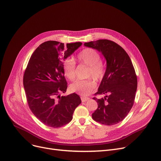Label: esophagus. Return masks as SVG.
Returning a JSON list of instances; mask_svg holds the SVG:
<instances>
[{"mask_svg": "<svg viewBox=\"0 0 161 161\" xmlns=\"http://www.w3.org/2000/svg\"><path fill=\"white\" fill-rule=\"evenodd\" d=\"M89 99V97H81V102H86Z\"/></svg>", "mask_w": 161, "mask_h": 161, "instance_id": "34e87169", "label": "esophagus"}]
</instances>
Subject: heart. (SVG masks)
<instances>
[{
    "instance_id": "obj_1",
    "label": "heart",
    "mask_w": 161,
    "mask_h": 161,
    "mask_svg": "<svg viewBox=\"0 0 161 161\" xmlns=\"http://www.w3.org/2000/svg\"><path fill=\"white\" fill-rule=\"evenodd\" d=\"M78 60L81 65L87 67L86 78H92L97 82H99L104 78L106 69L101 61V54L92 48H86L78 54ZM64 75L70 81L75 78V62L72 58L65 60L62 64ZM96 87V83L92 78L85 80H77L69 86L70 90L81 95H87L92 92Z\"/></svg>"
}]
</instances>
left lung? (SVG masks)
<instances>
[{"label": "left lung", "instance_id": "left-lung-1", "mask_svg": "<svg viewBox=\"0 0 161 161\" xmlns=\"http://www.w3.org/2000/svg\"><path fill=\"white\" fill-rule=\"evenodd\" d=\"M84 45L101 52L107 60L105 75L95 94L105 97L93 98L98 104L93 119L104 125L116 124L124 119L134 105L137 87L134 67L127 53L113 41L99 39Z\"/></svg>", "mask_w": 161, "mask_h": 161}]
</instances>
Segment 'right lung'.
<instances>
[{"mask_svg": "<svg viewBox=\"0 0 161 161\" xmlns=\"http://www.w3.org/2000/svg\"><path fill=\"white\" fill-rule=\"evenodd\" d=\"M82 43H64L48 41L31 54L24 74L23 83L28 106L38 119L47 126L60 128L72 120L75 108L81 103L76 93L67 96L63 61Z\"/></svg>", "mask_w": 161, "mask_h": 161, "instance_id": "right-lung-1", "label": "right lung"}]
</instances>
